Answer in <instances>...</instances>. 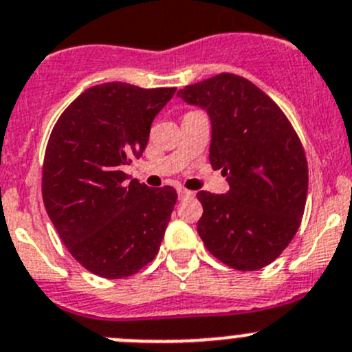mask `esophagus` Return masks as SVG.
Returning a JSON list of instances; mask_svg holds the SVG:
<instances>
[{
  "instance_id": "1",
  "label": "esophagus",
  "mask_w": 352,
  "mask_h": 352,
  "mask_svg": "<svg viewBox=\"0 0 352 352\" xmlns=\"http://www.w3.org/2000/svg\"><path fill=\"white\" fill-rule=\"evenodd\" d=\"M177 197H179V200H184V198H193L195 191L186 190V188H177Z\"/></svg>"
}]
</instances>
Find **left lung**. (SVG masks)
Returning <instances> with one entry per match:
<instances>
[{
	"label": "left lung",
	"mask_w": 352,
	"mask_h": 352,
	"mask_svg": "<svg viewBox=\"0 0 352 352\" xmlns=\"http://www.w3.org/2000/svg\"><path fill=\"white\" fill-rule=\"evenodd\" d=\"M177 96L207 109L210 164L229 183L226 195L198 191L197 229L208 252L243 272L272 263L294 238L308 193L301 140L280 107L255 83L221 73Z\"/></svg>",
	"instance_id": "8db88e82"
}]
</instances>
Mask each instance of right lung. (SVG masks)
Instances as JSON below:
<instances>
[{
  "mask_svg": "<svg viewBox=\"0 0 352 352\" xmlns=\"http://www.w3.org/2000/svg\"><path fill=\"white\" fill-rule=\"evenodd\" d=\"M175 87L123 82L80 94L51 131L43 200L73 258L104 279H124L155 258L177 200L173 186L148 188L123 173L140 157Z\"/></svg>",
  "mask_w": 352,
  "mask_h": 352,
  "instance_id": "1",
  "label": "right lung"
}]
</instances>
